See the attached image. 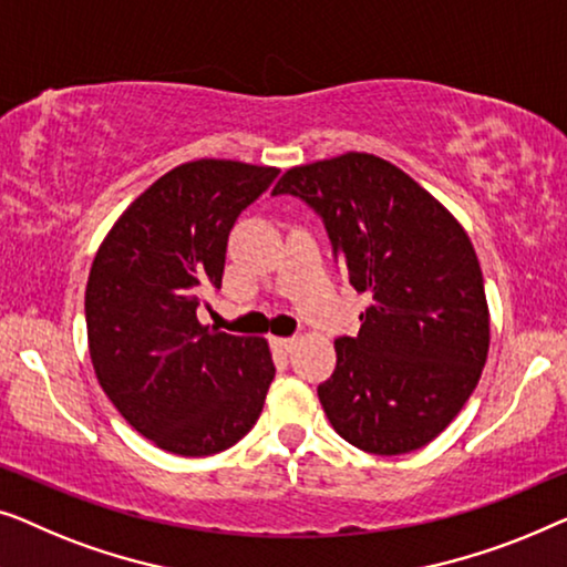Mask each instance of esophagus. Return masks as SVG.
Segmentation results:
<instances>
[{"mask_svg":"<svg viewBox=\"0 0 567 567\" xmlns=\"http://www.w3.org/2000/svg\"><path fill=\"white\" fill-rule=\"evenodd\" d=\"M272 347L280 349V352H292L295 339H290V337H275V339H272Z\"/></svg>","mask_w":567,"mask_h":567,"instance_id":"1","label":"esophagus"}]
</instances>
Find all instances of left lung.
<instances>
[{
	"label": "left lung",
	"instance_id": "8db88e82",
	"mask_svg": "<svg viewBox=\"0 0 567 567\" xmlns=\"http://www.w3.org/2000/svg\"><path fill=\"white\" fill-rule=\"evenodd\" d=\"M272 195L313 207L349 285L372 295L318 385L331 426L372 454L421 450L467 403L488 357V302L465 228L409 174L357 151L292 166Z\"/></svg>",
	"mask_w": 567,
	"mask_h": 567
}]
</instances>
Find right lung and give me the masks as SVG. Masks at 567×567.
<instances>
[{"label":"right lung","mask_w":567,"mask_h":567,"mask_svg":"<svg viewBox=\"0 0 567 567\" xmlns=\"http://www.w3.org/2000/svg\"><path fill=\"white\" fill-rule=\"evenodd\" d=\"M277 174L228 158L182 164L135 197L92 261L94 374L127 424L172 454L228 450L265 409L267 341L203 326L197 308L220 290L236 218Z\"/></svg>","instance_id":"1"}]
</instances>
